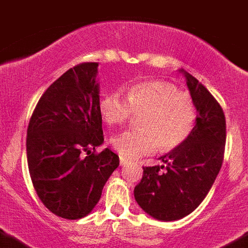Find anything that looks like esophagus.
<instances>
[{
    "mask_svg": "<svg viewBox=\"0 0 248 248\" xmlns=\"http://www.w3.org/2000/svg\"><path fill=\"white\" fill-rule=\"evenodd\" d=\"M129 160L128 159H124V158H120V164H121V166H128L129 164Z\"/></svg>",
    "mask_w": 248,
    "mask_h": 248,
    "instance_id": "34e87169",
    "label": "esophagus"
}]
</instances>
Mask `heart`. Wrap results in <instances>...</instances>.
<instances>
[{
  "label": "heart",
  "instance_id": "heart-1",
  "mask_svg": "<svg viewBox=\"0 0 248 248\" xmlns=\"http://www.w3.org/2000/svg\"><path fill=\"white\" fill-rule=\"evenodd\" d=\"M99 110L111 126H120L133 115H140V129L124 131L111 140L122 158L136 159L157 151H171L188 140L195 127L198 110L188 93L174 84L151 80L136 84L127 97L112 91L101 97Z\"/></svg>",
  "mask_w": 248,
  "mask_h": 248
}]
</instances>
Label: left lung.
I'll list each match as a JSON object with an SVG mask.
<instances>
[{
  "label": "left lung",
  "instance_id": "left-lung-1",
  "mask_svg": "<svg viewBox=\"0 0 248 248\" xmlns=\"http://www.w3.org/2000/svg\"><path fill=\"white\" fill-rule=\"evenodd\" d=\"M198 110L195 127L178 148L160 157L166 166L143 167L135 199L152 217L174 221L193 213L213 186L224 160L226 121L221 106L206 88L184 71Z\"/></svg>",
  "mask_w": 248,
  "mask_h": 248
}]
</instances>
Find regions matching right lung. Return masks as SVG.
Returning a JSON list of instances; mask_svg holds the SVG:
<instances>
[{
    "label": "right lung",
    "instance_id": "obj_1",
    "mask_svg": "<svg viewBox=\"0 0 248 248\" xmlns=\"http://www.w3.org/2000/svg\"><path fill=\"white\" fill-rule=\"evenodd\" d=\"M97 63L65 71L38 101L27 129L31 179L49 211L68 220L91 213L120 164L104 143Z\"/></svg>",
    "mask_w": 248,
    "mask_h": 248
}]
</instances>
